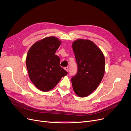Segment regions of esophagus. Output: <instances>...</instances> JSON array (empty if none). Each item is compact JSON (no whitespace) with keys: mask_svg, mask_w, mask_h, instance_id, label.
<instances>
[{"mask_svg":"<svg viewBox=\"0 0 131 131\" xmlns=\"http://www.w3.org/2000/svg\"><path fill=\"white\" fill-rule=\"evenodd\" d=\"M64 69H65V70L66 71H67V72L68 71V67H64Z\"/></svg>","mask_w":131,"mask_h":131,"instance_id":"34e87169","label":"esophagus"}]
</instances>
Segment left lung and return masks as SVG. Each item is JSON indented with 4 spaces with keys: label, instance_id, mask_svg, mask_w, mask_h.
Masks as SVG:
<instances>
[{
    "label": "left lung",
    "instance_id": "1",
    "mask_svg": "<svg viewBox=\"0 0 131 131\" xmlns=\"http://www.w3.org/2000/svg\"><path fill=\"white\" fill-rule=\"evenodd\" d=\"M72 48L78 68L71 79L72 86L75 93L83 98L100 84L105 73V59L101 50L89 40H75Z\"/></svg>",
    "mask_w": 131,
    "mask_h": 131
}]
</instances>
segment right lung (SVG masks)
Segmentation results:
<instances>
[{"instance_id": "add662e5", "label": "right lung", "mask_w": 131, "mask_h": 131, "mask_svg": "<svg viewBox=\"0 0 131 131\" xmlns=\"http://www.w3.org/2000/svg\"><path fill=\"white\" fill-rule=\"evenodd\" d=\"M60 44L57 38L47 37L34 43L27 52L26 65L29 78L41 91L51 90L67 74L55 54Z\"/></svg>"}]
</instances>
